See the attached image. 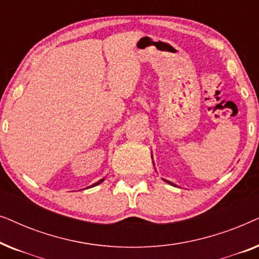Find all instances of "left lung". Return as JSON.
I'll return each mask as SVG.
<instances>
[{"label":"left lung","instance_id":"obj_1","mask_svg":"<svg viewBox=\"0 0 259 259\" xmlns=\"http://www.w3.org/2000/svg\"><path fill=\"white\" fill-rule=\"evenodd\" d=\"M165 182H167V180H165ZM168 184H171V185H175V184H172V183H169V182H167ZM176 186V185H175Z\"/></svg>","mask_w":259,"mask_h":259}]
</instances>
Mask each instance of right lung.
Here are the masks:
<instances>
[{
	"label": "right lung",
	"mask_w": 259,
	"mask_h": 259,
	"mask_svg": "<svg viewBox=\"0 0 259 259\" xmlns=\"http://www.w3.org/2000/svg\"><path fill=\"white\" fill-rule=\"evenodd\" d=\"M102 182H104V179H101V180H99V182H98V183H95V184H94V185H93V186H95V185H99V184H100V183H102ZM93 186H91V187H93Z\"/></svg>",
	"instance_id": "1"
}]
</instances>
